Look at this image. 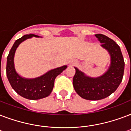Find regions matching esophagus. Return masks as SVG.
<instances>
[{"label": "esophagus", "mask_w": 131, "mask_h": 131, "mask_svg": "<svg viewBox=\"0 0 131 131\" xmlns=\"http://www.w3.org/2000/svg\"><path fill=\"white\" fill-rule=\"evenodd\" d=\"M75 63H76V62H75V61H72V62L70 63V65H71V66H72V65H74Z\"/></svg>", "instance_id": "obj_1"}]
</instances>
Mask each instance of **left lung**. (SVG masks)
Instances as JSON below:
<instances>
[{
  "label": "left lung",
  "instance_id": "8db88e82",
  "mask_svg": "<svg viewBox=\"0 0 131 131\" xmlns=\"http://www.w3.org/2000/svg\"><path fill=\"white\" fill-rule=\"evenodd\" d=\"M95 36L110 54L109 68L102 76L93 78L74 68L76 73L73 78L76 92L81 98L90 100H101L113 94L121 83L124 70V61L119 46L106 35L96 34Z\"/></svg>",
  "mask_w": 131,
  "mask_h": 131
}]
</instances>
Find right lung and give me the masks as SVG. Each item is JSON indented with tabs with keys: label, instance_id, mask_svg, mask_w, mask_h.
Returning a JSON list of instances; mask_svg holds the SVG:
<instances>
[{
	"label": "right lung",
	"instance_id": "1",
	"mask_svg": "<svg viewBox=\"0 0 131 131\" xmlns=\"http://www.w3.org/2000/svg\"><path fill=\"white\" fill-rule=\"evenodd\" d=\"M32 37H39V36L34 34L25 35L15 41L8 54L6 72L10 85L17 94L29 100H38L49 96L54 87L56 77L67 68V66L51 70L35 79H26L20 76L14 66L15 52L20 43Z\"/></svg>",
	"mask_w": 131,
	"mask_h": 131
}]
</instances>
